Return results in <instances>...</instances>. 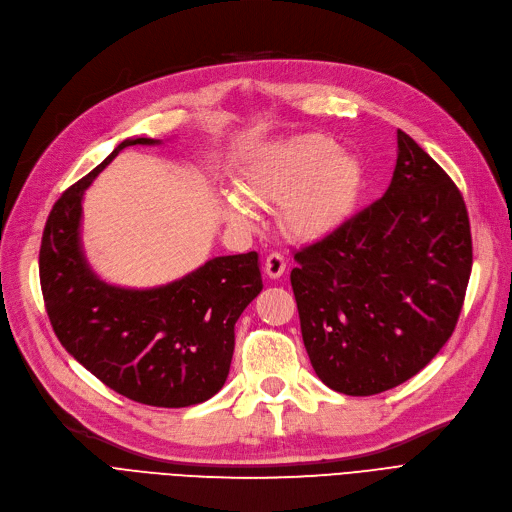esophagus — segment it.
<instances>
[{
    "instance_id": "1",
    "label": "esophagus",
    "mask_w": 512,
    "mask_h": 512,
    "mask_svg": "<svg viewBox=\"0 0 512 512\" xmlns=\"http://www.w3.org/2000/svg\"><path fill=\"white\" fill-rule=\"evenodd\" d=\"M263 270H266V274L270 278H280L287 270V259L282 257L280 253H270L268 259H266V268H263Z\"/></svg>"
}]
</instances>
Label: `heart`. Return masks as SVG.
Masks as SVG:
<instances>
[{"mask_svg": "<svg viewBox=\"0 0 512 512\" xmlns=\"http://www.w3.org/2000/svg\"><path fill=\"white\" fill-rule=\"evenodd\" d=\"M358 185L361 166L352 156L339 154L323 135H304L261 149L244 166L238 192L251 204H282V223L293 236L320 238L348 217ZM243 201L225 196V217L251 221V206Z\"/></svg>", "mask_w": 512, "mask_h": 512, "instance_id": "1", "label": "heart"}]
</instances>
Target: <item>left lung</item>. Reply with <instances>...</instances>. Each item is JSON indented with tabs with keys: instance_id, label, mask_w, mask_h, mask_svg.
Wrapping results in <instances>:
<instances>
[{
	"instance_id": "1",
	"label": "left lung",
	"mask_w": 512,
	"mask_h": 512,
	"mask_svg": "<svg viewBox=\"0 0 512 512\" xmlns=\"http://www.w3.org/2000/svg\"><path fill=\"white\" fill-rule=\"evenodd\" d=\"M396 139L386 194L293 251L291 287L310 363L350 396L399 386L439 354L472 270L458 185L407 132Z\"/></svg>"
}]
</instances>
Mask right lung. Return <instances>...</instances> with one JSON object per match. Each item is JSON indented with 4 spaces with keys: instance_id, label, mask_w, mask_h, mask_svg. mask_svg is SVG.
<instances>
[{
    "instance_id": "obj_1",
    "label": "right lung",
    "mask_w": 512,
    "mask_h": 512,
    "mask_svg": "<svg viewBox=\"0 0 512 512\" xmlns=\"http://www.w3.org/2000/svg\"><path fill=\"white\" fill-rule=\"evenodd\" d=\"M54 202L40 246V285L63 348L94 377L151 407H189L215 396L230 373L234 327L263 289L259 255L215 257L173 285L124 291L94 276L80 253L82 194L126 145Z\"/></svg>"
}]
</instances>
